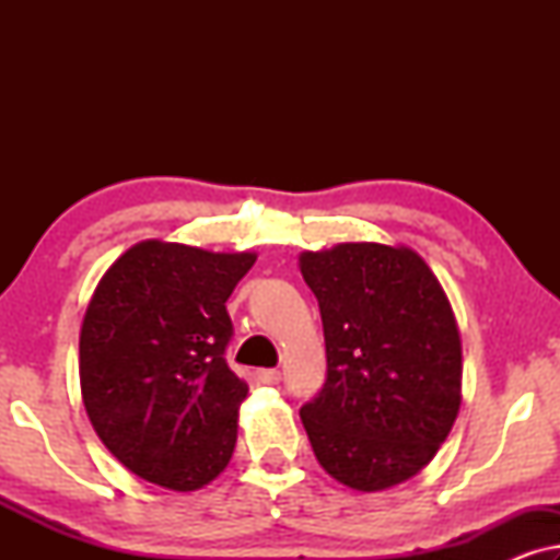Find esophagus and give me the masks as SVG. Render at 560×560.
<instances>
[{
	"label": "esophagus",
	"mask_w": 560,
	"mask_h": 560,
	"mask_svg": "<svg viewBox=\"0 0 560 560\" xmlns=\"http://www.w3.org/2000/svg\"><path fill=\"white\" fill-rule=\"evenodd\" d=\"M257 380L265 382V385H278L280 382V372L278 370H259Z\"/></svg>",
	"instance_id": "obj_1"
}]
</instances>
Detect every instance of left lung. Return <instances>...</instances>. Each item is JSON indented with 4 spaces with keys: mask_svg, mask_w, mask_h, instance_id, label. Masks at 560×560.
Returning a JSON list of instances; mask_svg holds the SVG:
<instances>
[{
    "mask_svg": "<svg viewBox=\"0 0 560 560\" xmlns=\"http://www.w3.org/2000/svg\"><path fill=\"white\" fill-rule=\"evenodd\" d=\"M326 339V382L301 408L318 464L359 492L416 477L462 405L451 303L408 247L349 242L303 252Z\"/></svg>",
    "mask_w": 560,
    "mask_h": 560,
    "instance_id": "1",
    "label": "left lung"
}]
</instances>
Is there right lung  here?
<instances>
[{"label":"right lung","instance_id":"right-lung-1","mask_svg":"<svg viewBox=\"0 0 560 560\" xmlns=\"http://www.w3.org/2000/svg\"><path fill=\"white\" fill-rule=\"evenodd\" d=\"M257 255L140 242L98 282L81 326L89 420L144 481L194 492L226 469L247 397L226 364L232 295Z\"/></svg>","mask_w":560,"mask_h":560}]
</instances>
